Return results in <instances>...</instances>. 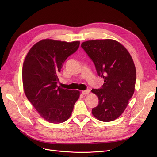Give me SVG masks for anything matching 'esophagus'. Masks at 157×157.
Returning a JSON list of instances; mask_svg holds the SVG:
<instances>
[{
	"label": "esophagus",
	"instance_id": "1",
	"mask_svg": "<svg viewBox=\"0 0 157 157\" xmlns=\"http://www.w3.org/2000/svg\"><path fill=\"white\" fill-rule=\"evenodd\" d=\"M89 93H90V90H88V89L84 90V91H82V94H83V95H88V94H89Z\"/></svg>",
	"mask_w": 157,
	"mask_h": 157
}]
</instances>
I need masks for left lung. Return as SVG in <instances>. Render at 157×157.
Returning <instances> with one entry per match:
<instances>
[{
    "label": "left lung",
    "mask_w": 157,
    "mask_h": 157,
    "mask_svg": "<svg viewBox=\"0 0 157 157\" xmlns=\"http://www.w3.org/2000/svg\"><path fill=\"white\" fill-rule=\"evenodd\" d=\"M81 46L104 82L101 88L92 90L99 101L92 113L102 121H113L125 111L134 92L136 71L132 58L124 46L112 39L87 40Z\"/></svg>",
    "instance_id": "8db88e82"
}]
</instances>
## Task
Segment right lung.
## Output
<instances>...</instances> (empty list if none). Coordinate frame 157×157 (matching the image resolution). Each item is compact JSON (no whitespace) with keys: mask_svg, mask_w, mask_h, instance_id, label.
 <instances>
[{"mask_svg":"<svg viewBox=\"0 0 157 157\" xmlns=\"http://www.w3.org/2000/svg\"><path fill=\"white\" fill-rule=\"evenodd\" d=\"M79 44V41L44 39L31 48L25 59L22 69L24 92L40 116L48 122L60 123L68 120L79 97L78 90L57 86L58 74Z\"/></svg>","mask_w":157,"mask_h":157,"instance_id":"right-lung-1","label":"right lung"}]
</instances>
